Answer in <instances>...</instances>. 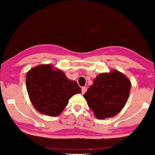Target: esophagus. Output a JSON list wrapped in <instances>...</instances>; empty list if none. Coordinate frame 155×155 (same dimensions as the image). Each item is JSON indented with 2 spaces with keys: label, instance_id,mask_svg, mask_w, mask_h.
<instances>
[{
  "label": "esophagus",
  "instance_id": "esophagus-1",
  "mask_svg": "<svg viewBox=\"0 0 155 155\" xmlns=\"http://www.w3.org/2000/svg\"><path fill=\"white\" fill-rule=\"evenodd\" d=\"M87 91V87H81V92H82V94L85 93V92Z\"/></svg>",
  "mask_w": 155,
  "mask_h": 155
}]
</instances>
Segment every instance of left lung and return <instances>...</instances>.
Instances as JSON below:
<instances>
[{"mask_svg": "<svg viewBox=\"0 0 155 155\" xmlns=\"http://www.w3.org/2000/svg\"><path fill=\"white\" fill-rule=\"evenodd\" d=\"M130 88L129 79L114 70L109 74H99L84 97L95 117L104 120L115 116L123 108Z\"/></svg>", "mask_w": 155, "mask_h": 155, "instance_id": "obj_1", "label": "left lung"}]
</instances>
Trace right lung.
I'll return each instance as SVG.
<instances>
[{"instance_id":"add662e5","label":"right lung","mask_w":155,"mask_h":155,"mask_svg":"<svg viewBox=\"0 0 155 155\" xmlns=\"http://www.w3.org/2000/svg\"><path fill=\"white\" fill-rule=\"evenodd\" d=\"M26 86L32 104L37 111L51 117L58 116L73 95L81 90L61 71L51 65H41L31 69L26 76Z\"/></svg>"}]
</instances>
